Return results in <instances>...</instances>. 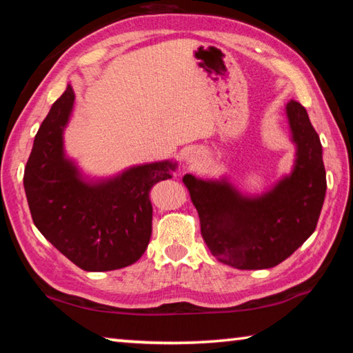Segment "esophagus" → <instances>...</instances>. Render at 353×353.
I'll return each mask as SVG.
<instances>
[{
    "instance_id": "esophagus-1",
    "label": "esophagus",
    "mask_w": 353,
    "mask_h": 353,
    "mask_svg": "<svg viewBox=\"0 0 353 353\" xmlns=\"http://www.w3.org/2000/svg\"><path fill=\"white\" fill-rule=\"evenodd\" d=\"M185 160H187V163L190 165H196L201 160V152L198 149H188L187 152H185Z\"/></svg>"
}]
</instances>
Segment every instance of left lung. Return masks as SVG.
Here are the masks:
<instances>
[{"label":"left lung","instance_id":"8db88e82","mask_svg":"<svg viewBox=\"0 0 353 353\" xmlns=\"http://www.w3.org/2000/svg\"><path fill=\"white\" fill-rule=\"evenodd\" d=\"M294 168L261 196L249 198L221 181L183 176L207 248L238 270H268L288 259L318 224L327 181L319 135L301 103L286 104Z\"/></svg>","mask_w":353,"mask_h":353}]
</instances>
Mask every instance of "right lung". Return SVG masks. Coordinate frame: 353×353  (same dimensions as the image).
Returning a JSON list of instances; mask_svg holds the SVG:
<instances>
[{"label": "right lung", "mask_w": 353, "mask_h": 353, "mask_svg": "<svg viewBox=\"0 0 353 353\" xmlns=\"http://www.w3.org/2000/svg\"><path fill=\"white\" fill-rule=\"evenodd\" d=\"M73 104L68 83L35 135L23 177L29 210L40 234L81 270H119L145 254L152 232L149 190L171 179L177 163L163 160L83 181L63 151Z\"/></svg>", "instance_id": "right-lung-1"}]
</instances>
